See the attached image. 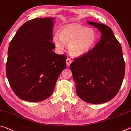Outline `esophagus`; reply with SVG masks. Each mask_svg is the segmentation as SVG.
<instances>
[{"instance_id":"esophagus-1","label":"esophagus","mask_w":131,"mask_h":131,"mask_svg":"<svg viewBox=\"0 0 131 131\" xmlns=\"http://www.w3.org/2000/svg\"><path fill=\"white\" fill-rule=\"evenodd\" d=\"M71 62H72V60H71V59H70V58H67V59H66V64H67V66H69V65H70V64L71 63Z\"/></svg>"}]
</instances>
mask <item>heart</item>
<instances>
[{
  "mask_svg": "<svg viewBox=\"0 0 131 131\" xmlns=\"http://www.w3.org/2000/svg\"><path fill=\"white\" fill-rule=\"evenodd\" d=\"M97 35L95 31L81 25H71L60 29L59 36L56 34L53 41L56 48L63 49V44L69 46L70 53L74 56L83 55L96 43Z\"/></svg>",
  "mask_w": 131,
  "mask_h": 131,
  "instance_id": "1",
  "label": "heart"
}]
</instances>
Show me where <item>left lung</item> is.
<instances>
[{
    "label": "left lung",
    "mask_w": 131,
    "mask_h": 131,
    "mask_svg": "<svg viewBox=\"0 0 131 131\" xmlns=\"http://www.w3.org/2000/svg\"><path fill=\"white\" fill-rule=\"evenodd\" d=\"M88 23L101 31V40L86 53L75 58L70 68L80 98L101 104L118 93L124 78L125 63L121 45L111 28L102 23Z\"/></svg>",
    "instance_id": "left-lung-1"
}]
</instances>
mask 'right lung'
<instances>
[{"mask_svg":"<svg viewBox=\"0 0 131 131\" xmlns=\"http://www.w3.org/2000/svg\"><path fill=\"white\" fill-rule=\"evenodd\" d=\"M53 18L25 22L10 41L6 65L7 78L16 95L28 102L49 97L66 68V56L53 51Z\"/></svg>","mask_w":131,"mask_h":131,"instance_id":"add662e5","label":"right lung"}]
</instances>
